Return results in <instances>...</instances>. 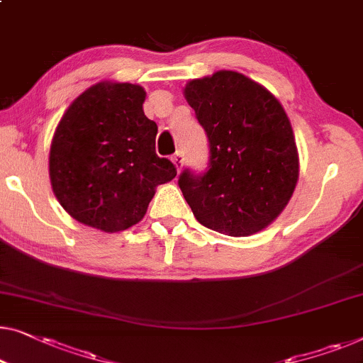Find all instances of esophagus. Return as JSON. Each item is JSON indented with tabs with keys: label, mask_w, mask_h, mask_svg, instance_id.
<instances>
[{
	"label": "esophagus",
	"mask_w": 363,
	"mask_h": 363,
	"mask_svg": "<svg viewBox=\"0 0 363 363\" xmlns=\"http://www.w3.org/2000/svg\"><path fill=\"white\" fill-rule=\"evenodd\" d=\"M172 162H173V165L177 167V170L180 172L182 167H183V162H185V154H183L182 150H177L175 154L172 155Z\"/></svg>",
	"instance_id": "obj_1"
}]
</instances>
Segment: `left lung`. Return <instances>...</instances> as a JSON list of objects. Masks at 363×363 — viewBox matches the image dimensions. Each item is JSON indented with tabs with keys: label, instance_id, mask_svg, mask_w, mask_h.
Wrapping results in <instances>:
<instances>
[{
	"label": "left lung",
	"instance_id": "obj_1",
	"mask_svg": "<svg viewBox=\"0 0 363 363\" xmlns=\"http://www.w3.org/2000/svg\"><path fill=\"white\" fill-rule=\"evenodd\" d=\"M185 98L209 143L206 170L185 169L178 186L199 223L245 238L283 211L298 182V150L285 109L242 73L191 80Z\"/></svg>",
	"mask_w": 363,
	"mask_h": 363
}]
</instances>
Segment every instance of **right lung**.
Returning <instances> with one entry per match:
<instances>
[{
  "label": "right lung",
  "instance_id": "right-lung-1",
  "mask_svg": "<svg viewBox=\"0 0 363 363\" xmlns=\"http://www.w3.org/2000/svg\"><path fill=\"white\" fill-rule=\"evenodd\" d=\"M133 83H96L73 101L52 139V190L78 223L116 233L144 218L177 169L155 154L157 124Z\"/></svg>",
  "mask_w": 363,
  "mask_h": 363
}]
</instances>
